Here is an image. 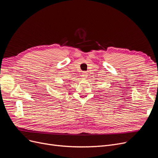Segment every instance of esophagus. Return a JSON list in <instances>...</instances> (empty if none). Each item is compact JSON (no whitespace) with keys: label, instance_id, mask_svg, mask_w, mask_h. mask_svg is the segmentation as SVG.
<instances>
[{"label":"esophagus","instance_id":"obj_1","mask_svg":"<svg viewBox=\"0 0 158 158\" xmlns=\"http://www.w3.org/2000/svg\"><path fill=\"white\" fill-rule=\"evenodd\" d=\"M87 73L86 72H83L82 73V74H81V77H82V78L83 79H85V78H86L87 77Z\"/></svg>","mask_w":158,"mask_h":158}]
</instances>
